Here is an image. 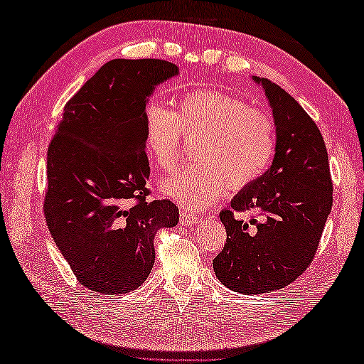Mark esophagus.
<instances>
[{
  "instance_id": "34e87169",
  "label": "esophagus",
  "mask_w": 364,
  "mask_h": 364,
  "mask_svg": "<svg viewBox=\"0 0 364 364\" xmlns=\"http://www.w3.org/2000/svg\"><path fill=\"white\" fill-rule=\"evenodd\" d=\"M197 222H198V218H197V215H194V214L186 213V211H183L180 214V223H181V225L192 227V225H196Z\"/></svg>"
}]
</instances>
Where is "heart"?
Masks as SVG:
<instances>
[{"mask_svg":"<svg viewBox=\"0 0 364 364\" xmlns=\"http://www.w3.org/2000/svg\"><path fill=\"white\" fill-rule=\"evenodd\" d=\"M183 141H194L196 162L161 183V192L186 210L218 202L227 184L250 186L266 172L275 151L270 115L233 95L198 89L175 100L173 109L151 103L145 109L144 146L151 166L172 172Z\"/></svg>","mask_w":364,"mask_h":364,"instance_id":"b5f03b06","label":"heart"}]
</instances>
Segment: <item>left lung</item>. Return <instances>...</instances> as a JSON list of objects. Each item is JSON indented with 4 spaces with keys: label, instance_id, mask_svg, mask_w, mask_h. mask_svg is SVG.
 <instances>
[{
    "label": "left lung",
    "instance_id": "left-lung-1",
    "mask_svg": "<svg viewBox=\"0 0 364 364\" xmlns=\"http://www.w3.org/2000/svg\"><path fill=\"white\" fill-rule=\"evenodd\" d=\"M272 109L275 154L261 178L231 200L235 211L252 210L250 227L233 211H220L227 230L213 259L215 277L235 292L261 294L292 283L310 266L333 205L328 154L319 128L296 100L269 80L252 76Z\"/></svg>",
    "mask_w": 364,
    "mask_h": 364
}]
</instances>
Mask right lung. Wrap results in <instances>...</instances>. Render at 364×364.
<instances>
[{
	"label": "right lung",
	"mask_w": 364,
	"mask_h": 364,
	"mask_svg": "<svg viewBox=\"0 0 364 364\" xmlns=\"http://www.w3.org/2000/svg\"><path fill=\"white\" fill-rule=\"evenodd\" d=\"M180 75L161 59H112L73 95L46 156L45 218L78 282L97 294L139 288L154 264L153 237L178 223L170 200L146 202L145 107Z\"/></svg>",
	"instance_id": "right-lung-1"
}]
</instances>
